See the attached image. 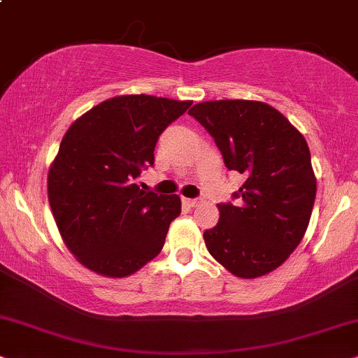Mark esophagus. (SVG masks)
<instances>
[{
  "mask_svg": "<svg viewBox=\"0 0 358 358\" xmlns=\"http://www.w3.org/2000/svg\"><path fill=\"white\" fill-rule=\"evenodd\" d=\"M183 203L185 205H188L189 208H194L200 203V198H183Z\"/></svg>",
  "mask_w": 358,
  "mask_h": 358,
  "instance_id": "esophagus-1",
  "label": "esophagus"
}]
</instances>
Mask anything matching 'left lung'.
<instances>
[{
  "label": "left lung",
  "mask_w": 358,
  "mask_h": 358,
  "mask_svg": "<svg viewBox=\"0 0 358 358\" xmlns=\"http://www.w3.org/2000/svg\"><path fill=\"white\" fill-rule=\"evenodd\" d=\"M189 115L215 138L228 170L246 182L218 205L220 221L206 229L210 255L238 278H259L279 268L309 224L315 176L306 138L264 102L210 101Z\"/></svg>",
  "instance_id": "left-lung-1"
}]
</instances>
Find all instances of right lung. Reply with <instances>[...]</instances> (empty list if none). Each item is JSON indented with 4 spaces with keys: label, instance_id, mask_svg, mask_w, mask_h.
<instances>
[{
    "label": "right lung",
    "instance_id": "right-lung-1",
    "mask_svg": "<svg viewBox=\"0 0 358 358\" xmlns=\"http://www.w3.org/2000/svg\"><path fill=\"white\" fill-rule=\"evenodd\" d=\"M192 103L120 96L69 127L49 169L48 196L59 233L85 268L125 278L162 251L182 201L135 182L155 164L162 132Z\"/></svg>",
    "mask_w": 358,
    "mask_h": 358
}]
</instances>
